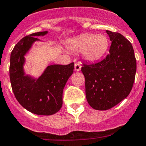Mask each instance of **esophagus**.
<instances>
[{"label": "esophagus", "instance_id": "esophagus-1", "mask_svg": "<svg viewBox=\"0 0 146 146\" xmlns=\"http://www.w3.org/2000/svg\"><path fill=\"white\" fill-rule=\"evenodd\" d=\"M81 69V65L80 63H76L74 64V70L77 71V72H79Z\"/></svg>", "mask_w": 146, "mask_h": 146}]
</instances>
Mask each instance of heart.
I'll return each instance as SVG.
<instances>
[{
	"label": "heart",
	"instance_id": "b5f03b06",
	"mask_svg": "<svg viewBox=\"0 0 146 146\" xmlns=\"http://www.w3.org/2000/svg\"><path fill=\"white\" fill-rule=\"evenodd\" d=\"M108 45V38L103 34H82L69 42L70 50L77 53L82 52L83 57L90 61L101 58L107 52Z\"/></svg>",
	"mask_w": 146,
	"mask_h": 146
}]
</instances>
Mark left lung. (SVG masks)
Returning a JSON list of instances; mask_svg holds the SVG:
<instances>
[{
  "label": "left lung",
  "instance_id": "8db88e82",
  "mask_svg": "<svg viewBox=\"0 0 146 146\" xmlns=\"http://www.w3.org/2000/svg\"><path fill=\"white\" fill-rule=\"evenodd\" d=\"M112 42L109 54L95 64H82L86 95L89 105L97 110L115 106L131 92L137 69L132 45L123 35L106 31Z\"/></svg>",
  "mask_w": 146,
  "mask_h": 146
}]
</instances>
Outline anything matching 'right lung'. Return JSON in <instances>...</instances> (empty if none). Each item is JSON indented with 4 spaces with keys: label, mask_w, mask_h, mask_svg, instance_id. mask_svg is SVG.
Returning <instances> with one entry per match:
<instances>
[{
    "label": "right lung",
    "mask_w": 146,
    "mask_h": 146,
    "mask_svg": "<svg viewBox=\"0 0 146 146\" xmlns=\"http://www.w3.org/2000/svg\"><path fill=\"white\" fill-rule=\"evenodd\" d=\"M47 33L37 32L23 37L11 51L9 66L11 88L18 102L31 113L42 115L55 114L61 108L64 88L74 66V63L49 66L37 80L24 75V55L38 40L35 36Z\"/></svg>",
    "instance_id": "1"
}]
</instances>
